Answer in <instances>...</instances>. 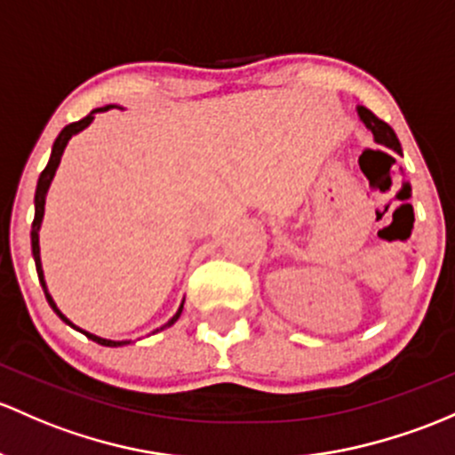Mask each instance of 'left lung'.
Here are the masks:
<instances>
[{
  "mask_svg": "<svg viewBox=\"0 0 455 455\" xmlns=\"http://www.w3.org/2000/svg\"><path fill=\"white\" fill-rule=\"evenodd\" d=\"M357 113H360V119L366 124V128L372 132V137H375L377 143H381V146L390 148V150L399 152L401 155V143H399V140H396L395 131H392L384 119H379L375 113L368 111V108H364V107L357 108Z\"/></svg>",
  "mask_w": 455,
  "mask_h": 455,
  "instance_id": "8db88e82",
  "label": "left lung"
}]
</instances>
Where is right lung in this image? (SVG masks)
<instances>
[{"instance_id":"obj_1","label":"right lung","mask_w":455,"mask_h":455,"mask_svg":"<svg viewBox=\"0 0 455 455\" xmlns=\"http://www.w3.org/2000/svg\"><path fill=\"white\" fill-rule=\"evenodd\" d=\"M108 108H111V104H108V107H102V108H93V111H91V113L87 115V117L78 119V122L69 124V126H65L63 131H60V135L56 137L54 146H52V156H50V161H47L45 170H43V172H41V176H38L36 194H35V222H32V233H30V237H32V255H35V264H36V272H38V281H41L43 291H45V299H47V303H50V307L54 309V312L60 315V320H65V323L69 324V327H74V329H78V327H76L74 323H69V318H65V315L60 314V309L56 307L54 299H52L50 291H47L45 279H43V267H41V248H38V228H41L43 213H45V196H47V189H50L52 179H54V174H56V167H59V164H60V156H63L67 141H69L71 137L76 135V132L84 131V128H87L89 124L93 122V115H95V113H100V111H108ZM180 312H183V303H180L179 312H176L174 315H172V318L167 320V324H164V327H161V329H165V327H170V324H174L176 320L180 318ZM161 329H156V331H161ZM78 331H83V329H78ZM83 333H84V336L89 338V340H93V342L102 344V347H122V344H128V340L115 342V340H107V338H98V336H93V333H89V331H83Z\"/></svg>"}]
</instances>
